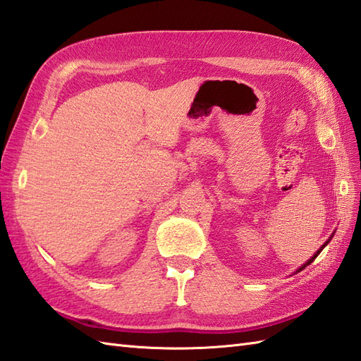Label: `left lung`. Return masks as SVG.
I'll return each instance as SVG.
<instances>
[{
    "instance_id": "8db88e82",
    "label": "left lung",
    "mask_w": 361,
    "mask_h": 361,
    "mask_svg": "<svg viewBox=\"0 0 361 361\" xmlns=\"http://www.w3.org/2000/svg\"><path fill=\"white\" fill-rule=\"evenodd\" d=\"M332 235H334V233H332V234H331V237H329V239H328V240H326V242H324V243H323V245H322V247H320V248H319V250H317V251H315V252H314V256H312V257H311V259H310V260H307V262H305V263H303V265H302V267H300V268H298V269H297V271H295V274H297V272H300V271H303V269H305V268H306V267H307V265H310V263H312V262H314V259H315V257H317V256H319V254H320V252H322V250H323V248H324V247H326V245H328V243H329V240H331V239H332Z\"/></svg>"
}]
</instances>
